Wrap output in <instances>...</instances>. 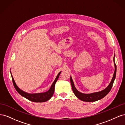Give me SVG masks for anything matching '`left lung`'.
I'll use <instances>...</instances> for the list:
<instances>
[{"label": "left lung", "mask_w": 125, "mask_h": 125, "mask_svg": "<svg viewBox=\"0 0 125 125\" xmlns=\"http://www.w3.org/2000/svg\"><path fill=\"white\" fill-rule=\"evenodd\" d=\"M114 66H115V71L114 74H113V77L112 79V80L110 82L109 85L103 90H102L99 92H96L94 93H92L90 94H85L83 93L80 92H79L77 89L75 88L74 86L73 81L71 77H70V82L72 86V89H73V92L74 94V95L76 96L79 99H80L81 101H84V102H95L101 100L107 94L110 92V91L112 88L113 83L114 82V80L116 78V65L115 62V55L114 57Z\"/></svg>", "instance_id": "8db88e82"}]
</instances>
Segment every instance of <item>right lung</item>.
I'll list each match as a JSON object with an SVG mask.
<instances>
[{"mask_svg":"<svg viewBox=\"0 0 125 125\" xmlns=\"http://www.w3.org/2000/svg\"><path fill=\"white\" fill-rule=\"evenodd\" d=\"M11 77H12V82L14 85V87L15 89L19 93L20 95L26 98V99H28L30 101L34 102H45L46 101H48L51 98L53 95L54 93V90H55V85L56 82L57 81L59 77V75L61 73V71L59 72L58 75H57V77L54 80V82L52 83V85H51L50 89H49L47 91L43 93H29L27 92H25L23 91V90H21L19 87L17 85L16 82H15L11 74V72L10 71Z\"/></svg>","mask_w":125,"mask_h":125,"instance_id":"1","label":"right lung"}]
</instances>
